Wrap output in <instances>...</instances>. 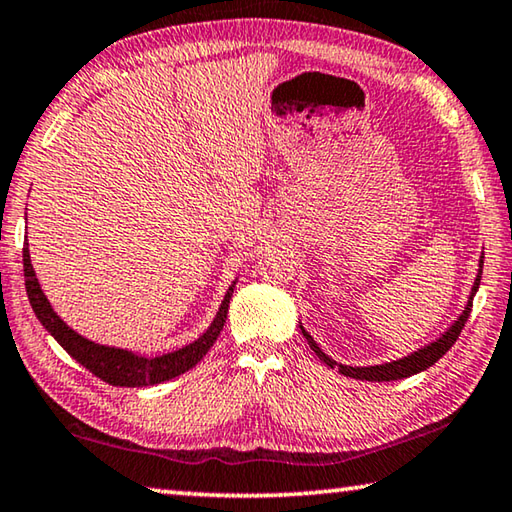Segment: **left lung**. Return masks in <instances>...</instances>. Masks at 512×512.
Masks as SVG:
<instances>
[{
  "mask_svg": "<svg viewBox=\"0 0 512 512\" xmlns=\"http://www.w3.org/2000/svg\"><path fill=\"white\" fill-rule=\"evenodd\" d=\"M481 275H483V253H481V259H478V273H476L472 291H469V296H467V305L462 307L458 319L453 321L440 337L433 339V342H428L426 346L417 348V351H412V353L405 355V358H399V360H392V362H385V364H373V367H351V364H342V362L332 360L330 355L323 353V348L314 342V337L310 335V332H307L303 326H298V328H300V332H303V337L307 339V344H310L312 351L316 353V358H319L321 362H326L330 369H337L346 378L369 380V383H387V380L410 378V376H415V373H421V371H426L428 367H433V364L440 360L453 344H456V339L460 337V330L465 328V323L469 319V312H472L474 296L478 291V285H481Z\"/></svg>",
  "mask_w": 512,
  "mask_h": 512,
  "instance_id": "obj_1",
  "label": "left lung"
}]
</instances>
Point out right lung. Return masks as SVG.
<instances>
[{"mask_svg": "<svg viewBox=\"0 0 512 512\" xmlns=\"http://www.w3.org/2000/svg\"><path fill=\"white\" fill-rule=\"evenodd\" d=\"M22 264H24V287H27L29 303L34 307L38 321L43 323V328L50 332L56 342L63 346V351H66L70 358H75L81 367H86L93 376L116 387L159 385V383H166L170 378L182 376L184 371L196 367V364L202 360V355L214 346L218 335H221L227 319V307H230L232 291H234V285H237V280H234L232 285L227 287L214 321L209 323V328L202 332L196 342L177 348V351L148 358V355L127 351V348L95 344L91 339L81 337L77 330H72L68 323L54 312L50 300H47V296L43 294V289H40L34 264H31L29 246H24L22 250Z\"/></svg>", "mask_w": 512, "mask_h": 512, "instance_id": "add662e5", "label": "right lung"}]
</instances>
